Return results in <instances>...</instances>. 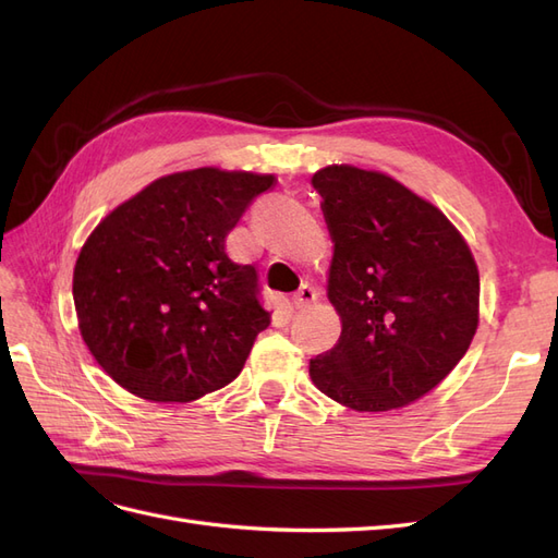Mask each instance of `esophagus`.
Listing matches in <instances>:
<instances>
[{
	"label": "esophagus",
	"mask_w": 558,
	"mask_h": 558,
	"mask_svg": "<svg viewBox=\"0 0 558 558\" xmlns=\"http://www.w3.org/2000/svg\"><path fill=\"white\" fill-rule=\"evenodd\" d=\"M316 298H318V293H316L314 286L302 283L300 289H298V293L293 295V307L295 310H305V307L312 305V302H316Z\"/></svg>",
	"instance_id": "esophagus-1"
}]
</instances>
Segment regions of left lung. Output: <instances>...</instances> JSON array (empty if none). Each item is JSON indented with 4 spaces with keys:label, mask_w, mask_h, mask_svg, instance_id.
Here are the masks:
<instances>
[{
    "label": "left lung",
    "mask_w": 558,
    "mask_h": 558,
    "mask_svg": "<svg viewBox=\"0 0 558 558\" xmlns=\"http://www.w3.org/2000/svg\"><path fill=\"white\" fill-rule=\"evenodd\" d=\"M335 244L337 344L310 361L320 393L356 412L404 408L440 384L475 337L480 272L449 218L381 172L312 177Z\"/></svg>",
    "instance_id": "1"
}]
</instances>
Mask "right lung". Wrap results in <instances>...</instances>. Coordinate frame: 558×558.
Here are the masks:
<instances>
[{
  "label": "right lung",
  "mask_w": 558,
  "mask_h": 558,
  "mask_svg": "<svg viewBox=\"0 0 558 558\" xmlns=\"http://www.w3.org/2000/svg\"><path fill=\"white\" fill-rule=\"evenodd\" d=\"M272 174L199 167L148 183L116 207L74 267L78 330L125 391L191 402L242 373L269 312L258 272L226 238Z\"/></svg>",
  "instance_id": "right-lung-1"
}]
</instances>
